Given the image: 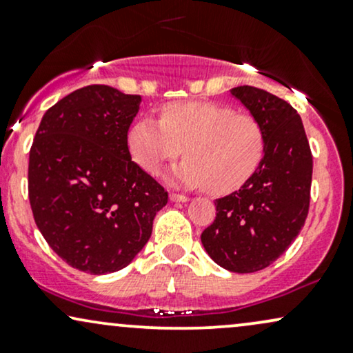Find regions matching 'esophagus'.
<instances>
[{
	"label": "esophagus",
	"mask_w": 353,
	"mask_h": 353,
	"mask_svg": "<svg viewBox=\"0 0 353 353\" xmlns=\"http://www.w3.org/2000/svg\"><path fill=\"white\" fill-rule=\"evenodd\" d=\"M169 199H171L172 202H188L189 201V197L188 196H182V194H171V196H169Z\"/></svg>",
	"instance_id": "1"
}]
</instances>
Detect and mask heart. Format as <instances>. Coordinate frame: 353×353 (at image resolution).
Wrapping results in <instances>:
<instances>
[{
    "label": "heart",
    "mask_w": 353,
    "mask_h": 353,
    "mask_svg": "<svg viewBox=\"0 0 353 353\" xmlns=\"http://www.w3.org/2000/svg\"><path fill=\"white\" fill-rule=\"evenodd\" d=\"M184 148L185 159L168 174L172 184L230 194L245 184L265 152L264 128L225 104L171 103L159 121L141 117L128 131V149L144 171L156 174Z\"/></svg>",
    "instance_id": "1"
}]
</instances>
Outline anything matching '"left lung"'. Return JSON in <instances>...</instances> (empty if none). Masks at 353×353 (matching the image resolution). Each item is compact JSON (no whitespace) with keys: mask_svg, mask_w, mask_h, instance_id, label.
Instances as JSON below:
<instances>
[{"mask_svg":"<svg viewBox=\"0 0 353 353\" xmlns=\"http://www.w3.org/2000/svg\"><path fill=\"white\" fill-rule=\"evenodd\" d=\"M230 94L264 128L265 152L241 189L216 201V219L201 241L217 265L250 274L277 261L305 224L312 152L301 116L287 101L252 86Z\"/></svg>","mask_w":353,"mask_h":353,"instance_id":"8db88e82","label":"left lung"}]
</instances>
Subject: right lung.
Listing matches in <instances>:
<instances>
[{
	"label": "right lung",
	"mask_w": 353,
	"mask_h": 353,
	"mask_svg": "<svg viewBox=\"0 0 353 353\" xmlns=\"http://www.w3.org/2000/svg\"><path fill=\"white\" fill-rule=\"evenodd\" d=\"M139 104L141 96L91 84L48 109L36 131L28 168L34 222L51 249L83 272L131 264L168 204L163 185L128 149Z\"/></svg>",
	"instance_id": "add662e5"
}]
</instances>
